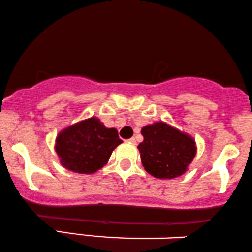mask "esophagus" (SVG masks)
Returning a JSON list of instances; mask_svg holds the SVG:
<instances>
[{
  "mask_svg": "<svg viewBox=\"0 0 252 252\" xmlns=\"http://www.w3.org/2000/svg\"><path fill=\"white\" fill-rule=\"evenodd\" d=\"M128 143L132 145H135L137 144V140H135V138H131V139H128Z\"/></svg>",
  "mask_w": 252,
  "mask_h": 252,
  "instance_id": "1",
  "label": "esophagus"
}]
</instances>
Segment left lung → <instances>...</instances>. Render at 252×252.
I'll return each instance as SVG.
<instances>
[{"label":"left lung","instance_id":"8db88e82","mask_svg":"<svg viewBox=\"0 0 252 252\" xmlns=\"http://www.w3.org/2000/svg\"><path fill=\"white\" fill-rule=\"evenodd\" d=\"M144 140L138 145L141 162L151 176L173 179L189 170L197 153V144L189 133L179 131L164 121L141 128Z\"/></svg>","mask_w":252,"mask_h":252}]
</instances>
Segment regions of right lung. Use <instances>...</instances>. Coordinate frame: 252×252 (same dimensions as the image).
<instances>
[{"instance_id": "right-lung-1", "label": "right lung", "mask_w": 252, "mask_h": 252, "mask_svg": "<svg viewBox=\"0 0 252 252\" xmlns=\"http://www.w3.org/2000/svg\"><path fill=\"white\" fill-rule=\"evenodd\" d=\"M123 143L115 128H107L91 117L64 127L55 138L60 164L75 173L92 174L107 164L115 147Z\"/></svg>"}]
</instances>
